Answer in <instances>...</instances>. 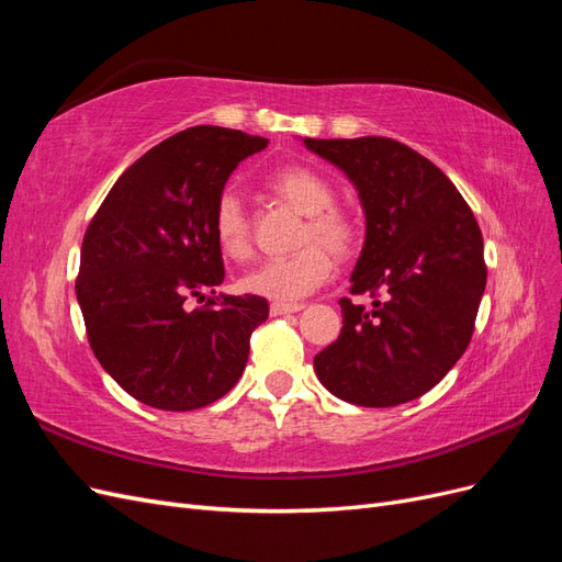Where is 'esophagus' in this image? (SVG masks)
<instances>
[{
	"label": "esophagus",
	"mask_w": 562,
	"mask_h": 562,
	"mask_svg": "<svg viewBox=\"0 0 562 562\" xmlns=\"http://www.w3.org/2000/svg\"><path fill=\"white\" fill-rule=\"evenodd\" d=\"M300 310H304V304H300V302H271V307H269L271 316L295 314V312H300Z\"/></svg>",
	"instance_id": "esophagus-1"
}]
</instances>
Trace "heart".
Here are the masks:
<instances>
[{"instance_id":"1","label":"heart","mask_w":562,"mask_h":562,"mask_svg":"<svg viewBox=\"0 0 562 562\" xmlns=\"http://www.w3.org/2000/svg\"><path fill=\"white\" fill-rule=\"evenodd\" d=\"M269 190L279 194L297 213L307 215V225H304L300 236V244L307 246L288 255V258L267 260L260 267H255L250 274L241 279V288L246 293L267 300L291 302L314 293L330 277L333 258L328 249L319 245L326 243L339 258H347L356 244H359V227H356L349 215L333 211L335 190L326 178L312 171V168H281V171L269 178ZM213 232L220 250L229 260L244 262L250 258L252 239L239 196L232 192L217 196L213 211ZM314 238L322 243L310 245L308 241Z\"/></svg>"}]
</instances>
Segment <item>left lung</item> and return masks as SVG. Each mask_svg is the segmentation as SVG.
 <instances>
[{"label":"left lung","mask_w":562,"mask_h":562,"mask_svg":"<svg viewBox=\"0 0 562 562\" xmlns=\"http://www.w3.org/2000/svg\"><path fill=\"white\" fill-rule=\"evenodd\" d=\"M304 147L359 192L366 241L351 295L375 297L372 307L339 300L345 326L314 356L316 378L363 407L419 398L471 342L487 281L481 227L450 178L403 143L366 135Z\"/></svg>","instance_id":"8db88e82"}]
</instances>
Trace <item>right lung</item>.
Returning <instances> with one entry per match:
<instances>
[{
	"label": "right lung",
	"mask_w": 562,
	"mask_h": 562,
	"mask_svg": "<svg viewBox=\"0 0 562 562\" xmlns=\"http://www.w3.org/2000/svg\"><path fill=\"white\" fill-rule=\"evenodd\" d=\"M267 138L192 126L151 147L114 182L81 244L77 300L89 345L126 394L184 413L239 382L250 335L269 316L260 295L220 293L187 313V296L225 281L215 201Z\"/></svg>",
	"instance_id": "add662e5"
}]
</instances>
